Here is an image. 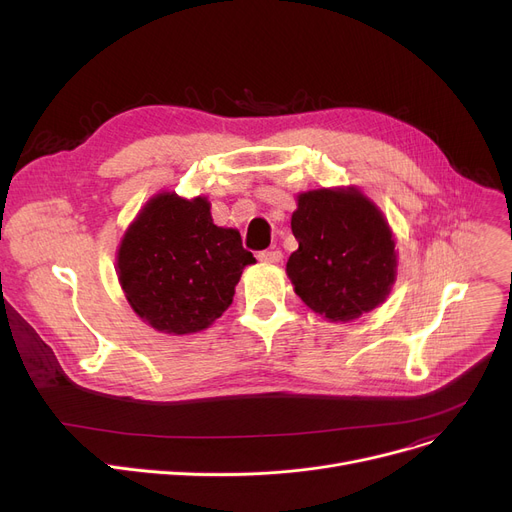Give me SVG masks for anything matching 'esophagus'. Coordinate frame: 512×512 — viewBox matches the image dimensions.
<instances>
[{
	"label": "esophagus",
	"instance_id": "34e87169",
	"mask_svg": "<svg viewBox=\"0 0 512 512\" xmlns=\"http://www.w3.org/2000/svg\"><path fill=\"white\" fill-rule=\"evenodd\" d=\"M257 257L263 263H280L282 261V251L280 249H267V251H261Z\"/></svg>",
	"mask_w": 512,
	"mask_h": 512
}]
</instances>
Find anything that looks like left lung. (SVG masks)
I'll return each mask as SVG.
<instances>
[{"mask_svg":"<svg viewBox=\"0 0 512 512\" xmlns=\"http://www.w3.org/2000/svg\"><path fill=\"white\" fill-rule=\"evenodd\" d=\"M299 249L286 274L301 301L332 321L357 319L384 303L394 282L392 232L359 191H311L292 213Z\"/></svg>","mask_w":512,"mask_h":512,"instance_id":"obj_1","label":"left lung"}]
</instances>
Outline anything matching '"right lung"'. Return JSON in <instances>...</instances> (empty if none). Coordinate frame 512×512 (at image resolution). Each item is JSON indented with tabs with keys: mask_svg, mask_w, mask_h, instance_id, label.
Wrapping results in <instances>:
<instances>
[{
	"mask_svg": "<svg viewBox=\"0 0 512 512\" xmlns=\"http://www.w3.org/2000/svg\"><path fill=\"white\" fill-rule=\"evenodd\" d=\"M253 261L236 230L213 224L207 199L164 193L124 234L118 276L130 307L147 324L191 334L230 307L234 286Z\"/></svg>",
	"mask_w": 512,
	"mask_h": 512,
	"instance_id": "1",
	"label": "right lung"
}]
</instances>
